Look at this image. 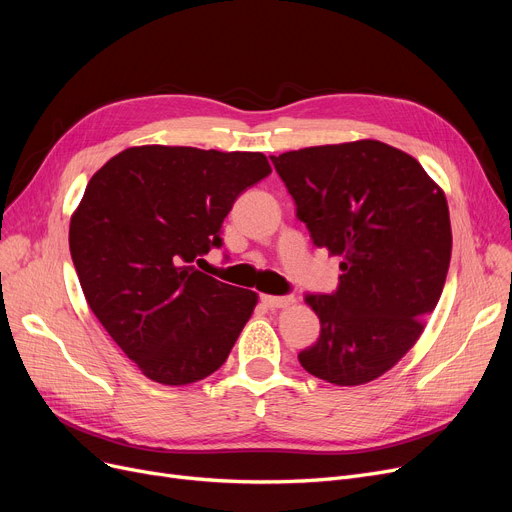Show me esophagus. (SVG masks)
I'll return each mask as SVG.
<instances>
[{
    "mask_svg": "<svg viewBox=\"0 0 512 512\" xmlns=\"http://www.w3.org/2000/svg\"><path fill=\"white\" fill-rule=\"evenodd\" d=\"M261 301L272 309H284V307H290L294 303V297H290V294H288V297H272V294H263Z\"/></svg>",
    "mask_w": 512,
    "mask_h": 512,
    "instance_id": "34e87169",
    "label": "esophagus"
}]
</instances>
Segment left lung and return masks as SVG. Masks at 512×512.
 I'll return each instance as SVG.
<instances>
[{"mask_svg":"<svg viewBox=\"0 0 512 512\" xmlns=\"http://www.w3.org/2000/svg\"><path fill=\"white\" fill-rule=\"evenodd\" d=\"M315 247L342 257L332 294H307L321 332L301 365L336 386L380 378L419 340L446 282L452 230L442 188L380 141L272 155Z\"/></svg>","mask_w":512,"mask_h":512,"instance_id":"obj_1","label":"left lung"}]
</instances>
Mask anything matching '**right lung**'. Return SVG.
Segmentation results:
<instances>
[{
  "label": "right lung",
  "mask_w": 512,
  "mask_h": 512,
  "mask_svg": "<svg viewBox=\"0 0 512 512\" xmlns=\"http://www.w3.org/2000/svg\"><path fill=\"white\" fill-rule=\"evenodd\" d=\"M272 174L263 153L143 145L93 174L70 220L85 299L149 380L199 382L228 359L257 292L195 267L222 247L236 197Z\"/></svg>",
  "instance_id": "1"
}]
</instances>
